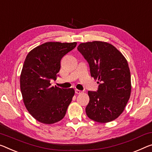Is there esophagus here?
I'll list each match as a JSON object with an SVG mask.
<instances>
[{
	"label": "esophagus",
	"mask_w": 152,
	"mask_h": 152,
	"mask_svg": "<svg viewBox=\"0 0 152 152\" xmlns=\"http://www.w3.org/2000/svg\"><path fill=\"white\" fill-rule=\"evenodd\" d=\"M75 92H76V94H81L82 93H83V91H80V90H78V89H76Z\"/></svg>",
	"instance_id": "34e87169"
}]
</instances>
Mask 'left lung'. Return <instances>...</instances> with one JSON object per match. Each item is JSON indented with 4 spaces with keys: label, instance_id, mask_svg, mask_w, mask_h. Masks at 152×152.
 <instances>
[{
    "label": "left lung",
    "instance_id": "1",
    "mask_svg": "<svg viewBox=\"0 0 152 152\" xmlns=\"http://www.w3.org/2000/svg\"><path fill=\"white\" fill-rule=\"evenodd\" d=\"M77 49L87 61L91 75L97 79V91H88L86 107L89 118L102 122L117 118L124 110L131 92V73L126 59L110 43H81Z\"/></svg>",
    "mask_w": 152,
    "mask_h": 152
}]
</instances>
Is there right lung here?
Segmentation results:
<instances>
[{"label":"right lung","instance_id":"right-lung-1","mask_svg":"<svg viewBox=\"0 0 152 152\" xmlns=\"http://www.w3.org/2000/svg\"><path fill=\"white\" fill-rule=\"evenodd\" d=\"M77 43L48 42L32 49L24 61L20 88L30 114L42 123L53 124L64 118L74 90L51 86L59 72L60 61Z\"/></svg>","mask_w":152,"mask_h":152}]
</instances>
